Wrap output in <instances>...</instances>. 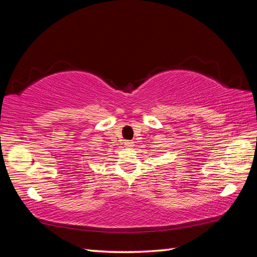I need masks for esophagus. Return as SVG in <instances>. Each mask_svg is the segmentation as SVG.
I'll use <instances>...</instances> for the list:
<instances>
[{"label":"esophagus","instance_id":"obj_1","mask_svg":"<svg viewBox=\"0 0 257 257\" xmlns=\"http://www.w3.org/2000/svg\"><path fill=\"white\" fill-rule=\"evenodd\" d=\"M124 146L127 147V148H132V147H134V143H133V141H125Z\"/></svg>","mask_w":257,"mask_h":257}]
</instances>
